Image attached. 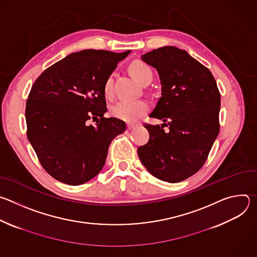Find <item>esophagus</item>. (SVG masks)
I'll use <instances>...</instances> for the list:
<instances>
[{"instance_id":"34e87169","label":"esophagus","mask_w":257,"mask_h":257,"mask_svg":"<svg viewBox=\"0 0 257 257\" xmlns=\"http://www.w3.org/2000/svg\"><path fill=\"white\" fill-rule=\"evenodd\" d=\"M135 127H136L135 124H130V123L127 124V129H128V130H132V129H134Z\"/></svg>"}]
</instances>
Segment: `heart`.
<instances>
[{
	"instance_id": "heart-1",
	"label": "heart",
	"mask_w": 257,
	"mask_h": 257,
	"mask_svg": "<svg viewBox=\"0 0 257 257\" xmlns=\"http://www.w3.org/2000/svg\"><path fill=\"white\" fill-rule=\"evenodd\" d=\"M130 72L133 77L142 85L151 83L153 72L151 68L143 62L135 61L130 65ZM114 92L113 76L109 75L104 82V93L112 96ZM150 109V103L144 99H121L112 107V114L123 121L133 122L145 115Z\"/></svg>"
}]
</instances>
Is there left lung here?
Returning <instances> with one entry per match:
<instances>
[{"label":"left lung","mask_w":257,"mask_h":257,"mask_svg":"<svg viewBox=\"0 0 257 257\" xmlns=\"http://www.w3.org/2000/svg\"><path fill=\"white\" fill-rule=\"evenodd\" d=\"M141 60L159 73L162 96L150 117L164 123L144 124L150 140L137 154L156 178L181 182L201 169L217 137L221 94L211 72L184 50L163 47Z\"/></svg>","instance_id":"1"}]
</instances>
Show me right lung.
I'll return each instance as SVG.
<instances>
[{
	"instance_id": "right-lung-1",
	"label": "right lung",
	"mask_w": 257,
	"mask_h": 257,
	"mask_svg": "<svg viewBox=\"0 0 257 257\" xmlns=\"http://www.w3.org/2000/svg\"><path fill=\"white\" fill-rule=\"evenodd\" d=\"M131 51L83 50L68 55L35 80L26 101L27 138L43 168L77 186L102 169L124 121L104 118V82ZM96 120V126L89 120Z\"/></svg>"
}]
</instances>
